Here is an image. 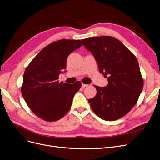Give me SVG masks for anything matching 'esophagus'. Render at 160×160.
I'll use <instances>...</instances> for the list:
<instances>
[{"instance_id":"esophagus-1","label":"esophagus","mask_w":160,"mask_h":160,"mask_svg":"<svg viewBox=\"0 0 160 160\" xmlns=\"http://www.w3.org/2000/svg\"><path fill=\"white\" fill-rule=\"evenodd\" d=\"M88 85H87V84H82V88H86V87H87Z\"/></svg>"}]
</instances>
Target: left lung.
Segmentation results:
<instances>
[{"instance_id":"8db88e82","label":"left lung","mask_w":160,"mask_h":160,"mask_svg":"<svg viewBox=\"0 0 160 160\" xmlns=\"http://www.w3.org/2000/svg\"><path fill=\"white\" fill-rule=\"evenodd\" d=\"M98 64L99 72L108 78L106 87L94 86L97 94L88 99L94 113L106 121L127 114L136 105L144 82L138 60L121 42L103 36L82 40Z\"/></svg>"}]
</instances>
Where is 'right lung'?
<instances>
[{"mask_svg":"<svg viewBox=\"0 0 160 160\" xmlns=\"http://www.w3.org/2000/svg\"><path fill=\"white\" fill-rule=\"evenodd\" d=\"M81 46L80 40L53 42L44 48L27 67L21 92L32 112L43 120H59L70 110L74 95L82 83L59 82V75L67 68L69 54Z\"/></svg>","mask_w":160,"mask_h":160,"instance_id":"right-lung-1","label":"right lung"}]
</instances>
